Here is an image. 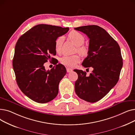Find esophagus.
I'll return each mask as SVG.
<instances>
[{
	"instance_id": "obj_1",
	"label": "esophagus",
	"mask_w": 135,
	"mask_h": 135,
	"mask_svg": "<svg viewBox=\"0 0 135 135\" xmlns=\"http://www.w3.org/2000/svg\"><path fill=\"white\" fill-rule=\"evenodd\" d=\"M66 69H67V72H68V73L71 72L73 71V70L71 68H67Z\"/></svg>"
}]
</instances>
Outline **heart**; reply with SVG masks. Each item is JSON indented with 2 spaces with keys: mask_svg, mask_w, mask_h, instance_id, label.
Returning a JSON list of instances; mask_svg holds the SVG:
<instances>
[{
  "mask_svg": "<svg viewBox=\"0 0 135 135\" xmlns=\"http://www.w3.org/2000/svg\"><path fill=\"white\" fill-rule=\"evenodd\" d=\"M68 37L69 39L76 46V51L82 55H85L88 53V49L83 45L85 42V37L80 33L77 31L70 32ZM63 37H59L55 42V49L57 52H60L63 42ZM80 61V56L74 55L72 56H63L60 59V62L62 65L69 67H74Z\"/></svg>",
  "mask_w": 135,
  "mask_h": 135,
  "instance_id": "heart-1",
  "label": "heart"
}]
</instances>
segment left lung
I'll list each match as a JSON object with an SVG mask.
<instances>
[{
  "instance_id": "left-lung-1",
  "label": "left lung",
  "mask_w": 135,
  "mask_h": 135,
  "mask_svg": "<svg viewBox=\"0 0 135 135\" xmlns=\"http://www.w3.org/2000/svg\"><path fill=\"white\" fill-rule=\"evenodd\" d=\"M74 30L89 38L88 55L82 65L92 68L89 75L82 70L74 69L78 75L75 83V93L82 100L94 103L107 95L118 81L123 59L118 42L103 28L96 25L85 26Z\"/></svg>"
}]
</instances>
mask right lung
Here are the masks:
<instances>
[{
    "instance_id": "1",
    "label": "right lung",
    "mask_w": 135,
    "mask_h": 135,
    "mask_svg": "<svg viewBox=\"0 0 135 135\" xmlns=\"http://www.w3.org/2000/svg\"><path fill=\"white\" fill-rule=\"evenodd\" d=\"M69 28L45 24L32 27L18 39L12 66L17 84L28 98L39 103L52 101L59 93V85L66 74L61 63L46 70L44 63L55 55V42ZM52 60V58H51Z\"/></svg>"
}]
</instances>
